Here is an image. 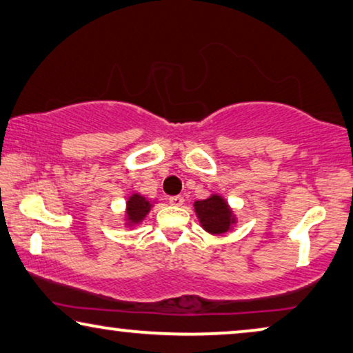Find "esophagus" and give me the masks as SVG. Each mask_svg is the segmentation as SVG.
Segmentation results:
<instances>
[{
    "label": "esophagus",
    "instance_id": "34e87169",
    "mask_svg": "<svg viewBox=\"0 0 353 353\" xmlns=\"http://www.w3.org/2000/svg\"><path fill=\"white\" fill-rule=\"evenodd\" d=\"M170 203L172 204V206H182V204H183V196H181V194H176V196H171V198H170Z\"/></svg>",
    "mask_w": 353,
    "mask_h": 353
}]
</instances>
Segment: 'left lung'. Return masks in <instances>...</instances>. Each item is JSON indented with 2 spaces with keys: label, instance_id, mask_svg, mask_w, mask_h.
I'll return each instance as SVG.
<instances>
[{
  "label": "left lung",
  "instance_id": "8db88e82",
  "mask_svg": "<svg viewBox=\"0 0 353 353\" xmlns=\"http://www.w3.org/2000/svg\"><path fill=\"white\" fill-rule=\"evenodd\" d=\"M198 222L206 233L212 236L227 234L238 223L234 210L231 209L222 194L212 193L206 199H198L193 203Z\"/></svg>",
  "mask_w": 353,
  "mask_h": 353
}]
</instances>
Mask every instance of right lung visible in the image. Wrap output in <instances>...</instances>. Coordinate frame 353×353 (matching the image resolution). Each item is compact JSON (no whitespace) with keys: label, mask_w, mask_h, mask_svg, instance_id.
Segmentation results:
<instances>
[{"label":"right lung","mask_w":353,"mask_h":353,"mask_svg":"<svg viewBox=\"0 0 353 353\" xmlns=\"http://www.w3.org/2000/svg\"><path fill=\"white\" fill-rule=\"evenodd\" d=\"M155 199L145 198L141 193H131L126 198L125 203V215H123V225L126 228H134L144 222V219L149 215L152 208L155 206Z\"/></svg>","instance_id":"add662e5"}]
</instances>
